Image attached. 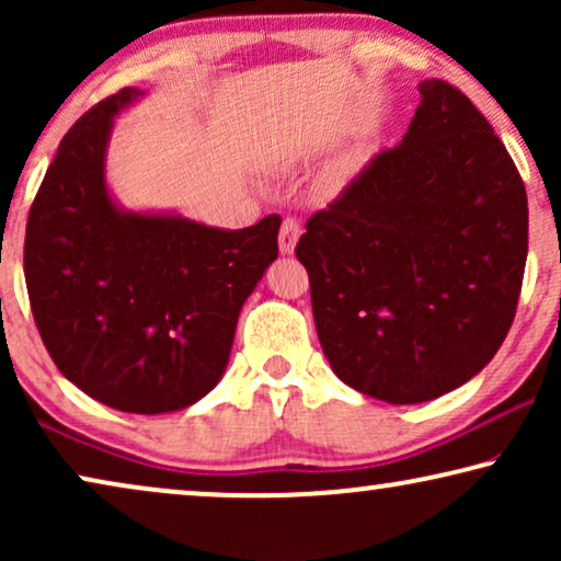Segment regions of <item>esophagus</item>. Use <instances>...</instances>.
<instances>
[{
    "label": "esophagus",
    "mask_w": 561,
    "mask_h": 561,
    "mask_svg": "<svg viewBox=\"0 0 561 561\" xmlns=\"http://www.w3.org/2000/svg\"><path fill=\"white\" fill-rule=\"evenodd\" d=\"M298 237H301V221H298L296 217H286V219H283L280 237H278L280 252H286V255H288V252H294Z\"/></svg>",
    "instance_id": "1"
}]
</instances>
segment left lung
I'll use <instances>...</instances> for the list:
<instances>
[{
    "instance_id": "1",
    "label": "left lung",
    "mask_w": 561,
    "mask_h": 561,
    "mask_svg": "<svg viewBox=\"0 0 561 561\" xmlns=\"http://www.w3.org/2000/svg\"><path fill=\"white\" fill-rule=\"evenodd\" d=\"M311 214L296 244L321 350L359 393L424 403L474 378L516 317L528 202L501 137L451 83Z\"/></svg>"
}]
</instances>
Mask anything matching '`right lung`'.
<instances>
[{
  "instance_id": "obj_1",
  "label": "right lung",
  "mask_w": 561,
  "mask_h": 561,
  "mask_svg": "<svg viewBox=\"0 0 561 561\" xmlns=\"http://www.w3.org/2000/svg\"><path fill=\"white\" fill-rule=\"evenodd\" d=\"M122 89L68 129L25 232V283L53 363L125 413L196 403L225 373L242 304L278 257L280 217L217 229L173 214L122 211L104 183Z\"/></svg>"
}]
</instances>
